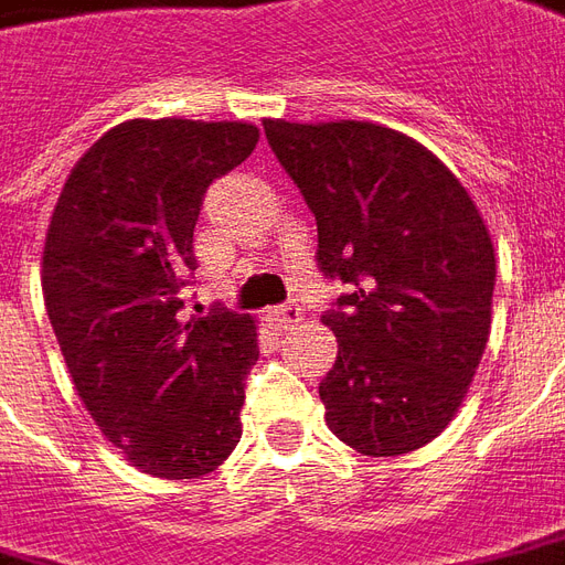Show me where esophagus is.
Listing matches in <instances>:
<instances>
[{
  "label": "esophagus",
  "mask_w": 565,
  "mask_h": 565,
  "mask_svg": "<svg viewBox=\"0 0 565 565\" xmlns=\"http://www.w3.org/2000/svg\"><path fill=\"white\" fill-rule=\"evenodd\" d=\"M274 322H277L282 331H288V328H295L298 322H303V310H300V303L288 300V303L277 307V310H274Z\"/></svg>",
  "instance_id": "obj_1"
}]
</instances>
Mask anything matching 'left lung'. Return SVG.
<instances>
[{
	"label": "left lung",
	"instance_id": "1",
	"mask_svg": "<svg viewBox=\"0 0 565 565\" xmlns=\"http://www.w3.org/2000/svg\"><path fill=\"white\" fill-rule=\"evenodd\" d=\"M270 150L319 225L316 262L345 291L319 382L324 422L361 455L394 457L446 430L488 345L497 262L460 180L376 122L265 119Z\"/></svg>",
	"mask_w": 565,
	"mask_h": 565
}]
</instances>
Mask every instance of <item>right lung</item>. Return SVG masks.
Wrapping results in <instances>:
<instances>
[{
	"mask_svg": "<svg viewBox=\"0 0 565 565\" xmlns=\"http://www.w3.org/2000/svg\"><path fill=\"white\" fill-rule=\"evenodd\" d=\"M249 122L129 119L74 164L44 243V307L81 401L131 463L198 479L241 443L255 322L189 316L198 213L249 156Z\"/></svg>",
	"mask_w": 565,
	"mask_h": 565,
	"instance_id": "add662e5",
	"label": "right lung"
}]
</instances>
